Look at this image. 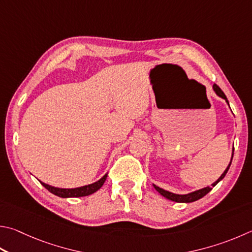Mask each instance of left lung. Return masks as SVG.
<instances>
[{
    "label": "left lung",
    "instance_id": "1",
    "mask_svg": "<svg viewBox=\"0 0 252 252\" xmlns=\"http://www.w3.org/2000/svg\"><path fill=\"white\" fill-rule=\"evenodd\" d=\"M213 88H214V90H215V93H216L219 97H221L222 99H225L226 100V102L229 104V102H228V100H227V97H226V94L222 93V90L219 88V87L215 84L214 86H213ZM235 150V149H234ZM234 150H232V157H231V159H230V163H229V165H228V167L226 168L225 170V172L222 173V175L218 178V180L214 183V184H212V186H216L217 184H218V182H220L223 177H225V175L227 174V172H228V170H229V167H230V165H231V161H232V158H234ZM154 186V189H157L159 194H161L162 196H164V197L165 198H167V199H170V200H173V202H176V203H191V202H195V200H198V199H200L202 197H204V196L206 195V194H208L210 190L213 189V188L211 186H207V187H205V189H198V190H196V191H193V193H189V194H186V195H178V194H174V193H171V191H167V190H165V189H159L158 186H157V185H153Z\"/></svg>",
    "mask_w": 252,
    "mask_h": 252
}]
</instances>
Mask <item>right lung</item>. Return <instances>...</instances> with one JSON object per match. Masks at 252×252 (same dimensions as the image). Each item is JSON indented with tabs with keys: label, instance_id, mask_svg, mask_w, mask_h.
Returning a JSON list of instances; mask_svg holds the SVG:
<instances>
[{
	"label": "right lung",
	"instance_id": "add662e5",
	"mask_svg": "<svg viewBox=\"0 0 252 252\" xmlns=\"http://www.w3.org/2000/svg\"><path fill=\"white\" fill-rule=\"evenodd\" d=\"M108 174H106L102 178H100L98 182L94 183V184L90 185H86V186H81V187H77V189H58V187H54L50 186L48 184H45V183L40 182L45 189H48L50 193L58 196V197L62 198H68V197H82V196H88L91 195L100 189V187L103 185V183L107 180Z\"/></svg>",
	"mask_w": 252,
	"mask_h": 252
}]
</instances>
